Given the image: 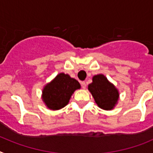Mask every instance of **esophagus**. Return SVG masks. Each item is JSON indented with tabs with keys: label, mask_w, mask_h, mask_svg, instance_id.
I'll use <instances>...</instances> for the list:
<instances>
[{
	"label": "esophagus",
	"mask_w": 153,
	"mask_h": 153,
	"mask_svg": "<svg viewBox=\"0 0 153 153\" xmlns=\"http://www.w3.org/2000/svg\"><path fill=\"white\" fill-rule=\"evenodd\" d=\"M81 85H82V88H83V89H85L86 88V83L85 82H82V83H81Z\"/></svg>",
	"instance_id": "esophagus-1"
}]
</instances>
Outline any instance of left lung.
<instances>
[{
    "instance_id": "8db88e82",
    "label": "left lung",
    "mask_w": 153,
    "mask_h": 153,
    "mask_svg": "<svg viewBox=\"0 0 153 153\" xmlns=\"http://www.w3.org/2000/svg\"><path fill=\"white\" fill-rule=\"evenodd\" d=\"M88 88L96 104L102 109L111 110L119 100L118 89L102 74L93 77L92 82L88 85Z\"/></svg>"
}]
</instances>
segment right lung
I'll use <instances>...</instances> for the list:
<instances>
[{"label": "right lung", "instance_id": "right-lung-1", "mask_svg": "<svg viewBox=\"0 0 153 153\" xmlns=\"http://www.w3.org/2000/svg\"><path fill=\"white\" fill-rule=\"evenodd\" d=\"M81 88L79 82L65 73L58 74L42 91V100L48 108L58 110L67 105L74 91Z\"/></svg>", "mask_w": 153, "mask_h": 153}]
</instances>
